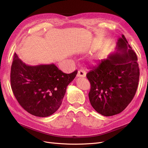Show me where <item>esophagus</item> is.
<instances>
[{"instance_id":"obj_1","label":"esophagus","mask_w":148,"mask_h":148,"mask_svg":"<svg viewBox=\"0 0 148 148\" xmlns=\"http://www.w3.org/2000/svg\"><path fill=\"white\" fill-rule=\"evenodd\" d=\"M86 75V73L84 71V69H80L77 73V76L79 77H85Z\"/></svg>"}]
</instances>
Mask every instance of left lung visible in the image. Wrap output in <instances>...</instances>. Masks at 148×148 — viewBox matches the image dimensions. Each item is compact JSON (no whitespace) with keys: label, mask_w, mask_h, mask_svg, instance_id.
Instances as JSON below:
<instances>
[{"label":"left lung","mask_w":148,"mask_h":148,"mask_svg":"<svg viewBox=\"0 0 148 148\" xmlns=\"http://www.w3.org/2000/svg\"><path fill=\"white\" fill-rule=\"evenodd\" d=\"M116 50L86 75L91 85L90 103L105 116L125 109L133 99L139 81L137 55L123 35L118 40Z\"/></svg>","instance_id":"obj_1"}]
</instances>
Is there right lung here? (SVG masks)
I'll list each match as a JSON object with an SVG mask.
<instances>
[{"mask_svg": "<svg viewBox=\"0 0 148 148\" xmlns=\"http://www.w3.org/2000/svg\"><path fill=\"white\" fill-rule=\"evenodd\" d=\"M77 71L64 73L53 64L30 66L14 54L11 69L13 94L20 105L30 114L47 117L62 104L66 87Z\"/></svg>", "mask_w": 148, "mask_h": 148, "instance_id": "right-lung-1", "label": "right lung"}]
</instances>
